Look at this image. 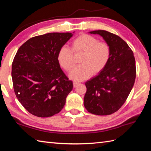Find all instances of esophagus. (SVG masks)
<instances>
[{"instance_id": "1", "label": "esophagus", "mask_w": 151, "mask_h": 151, "mask_svg": "<svg viewBox=\"0 0 151 151\" xmlns=\"http://www.w3.org/2000/svg\"><path fill=\"white\" fill-rule=\"evenodd\" d=\"M78 84H79L78 82H74L73 83V86H74V87H76V86H77Z\"/></svg>"}]
</instances>
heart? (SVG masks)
Instances as JSON below:
<instances>
[{
  "mask_svg": "<svg viewBox=\"0 0 151 151\" xmlns=\"http://www.w3.org/2000/svg\"><path fill=\"white\" fill-rule=\"evenodd\" d=\"M110 56L111 49L108 43L82 34L71 41L70 49L65 46L60 48L57 60L60 65L65 71L69 72L75 65V58L81 56V65L70 72L69 77L73 81H82L91 75L100 74L108 65Z\"/></svg>",
  "mask_w": 151,
  "mask_h": 151,
  "instance_id": "b5f03b06",
  "label": "heart"
}]
</instances>
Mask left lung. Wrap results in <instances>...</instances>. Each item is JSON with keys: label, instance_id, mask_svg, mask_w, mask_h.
Segmentation results:
<instances>
[{"label": "left lung", "instance_id": "obj_1", "mask_svg": "<svg viewBox=\"0 0 151 151\" xmlns=\"http://www.w3.org/2000/svg\"><path fill=\"white\" fill-rule=\"evenodd\" d=\"M111 49L108 65L95 77L86 83L84 104L89 113L98 115L114 114L121 108L132 90L136 75L134 53L121 38L106 30H95Z\"/></svg>", "mask_w": 151, "mask_h": 151}]
</instances>
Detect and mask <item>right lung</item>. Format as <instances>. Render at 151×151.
<instances>
[{"label": "right lung", "instance_id": "add662e5", "mask_svg": "<svg viewBox=\"0 0 151 151\" xmlns=\"http://www.w3.org/2000/svg\"><path fill=\"white\" fill-rule=\"evenodd\" d=\"M73 33H48L30 38L19 47L12 62L13 87L30 114L48 117L62 110L73 88L61 69L57 55Z\"/></svg>", "mask_w": 151, "mask_h": 151}]
</instances>
